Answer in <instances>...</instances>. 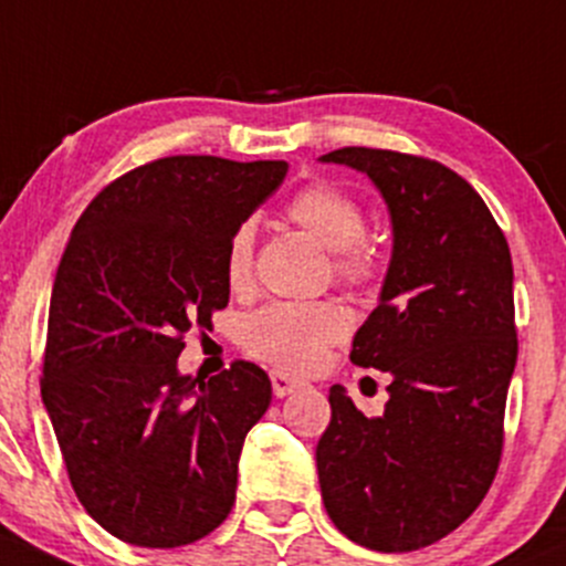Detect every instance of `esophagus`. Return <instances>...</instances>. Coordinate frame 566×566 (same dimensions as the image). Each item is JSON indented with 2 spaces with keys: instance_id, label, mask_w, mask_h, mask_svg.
<instances>
[{
  "instance_id": "esophagus-1",
  "label": "esophagus",
  "mask_w": 566,
  "mask_h": 566,
  "mask_svg": "<svg viewBox=\"0 0 566 566\" xmlns=\"http://www.w3.org/2000/svg\"><path fill=\"white\" fill-rule=\"evenodd\" d=\"M271 385H273V396L276 398H284V396H290V392L306 388V382H303V379L290 377V374H284V371H271Z\"/></svg>"
}]
</instances>
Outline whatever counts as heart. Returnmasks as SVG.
<instances>
[{"label":"heart","instance_id":"b5f03b06","mask_svg":"<svg viewBox=\"0 0 566 566\" xmlns=\"http://www.w3.org/2000/svg\"><path fill=\"white\" fill-rule=\"evenodd\" d=\"M290 222L306 230L314 241L333 252V271L347 284H366L377 273V258L363 241L366 213L360 203L331 184L314 181L298 189L284 208ZM254 224H238L224 247V279L233 290L252 282ZM349 319L342 306L331 301L271 303L243 323V347L254 358L287 371H312L325 353L342 342Z\"/></svg>","mask_w":566,"mask_h":566}]
</instances>
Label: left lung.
<instances>
[{"label": "left lung", "mask_w": 566, "mask_h": 566, "mask_svg": "<svg viewBox=\"0 0 566 566\" xmlns=\"http://www.w3.org/2000/svg\"><path fill=\"white\" fill-rule=\"evenodd\" d=\"M319 163L371 178L392 224L379 303L349 353L390 374V398L366 418L331 388L323 502L353 543L418 551L461 526L496 478L518 360L513 258L472 184L433 159L349 146Z\"/></svg>", "instance_id": "obj_1"}]
</instances>
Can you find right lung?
<instances>
[{
    "label": "right lung",
    "mask_w": 566,
    "mask_h": 566,
    "mask_svg": "<svg viewBox=\"0 0 566 566\" xmlns=\"http://www.w3.org/2000/svg\"><path fill=\"white\" fill-rule=\"evenodd\" d=\"M287 163L165 157L108 184L53 279L40 392L75 496L140 548L206 537L235 502L238 458L271 379L235 360L178 371L184 333L228 306L224 247Z\"/></svg>",
    "instance_id": "obj_1"
}]
</instances>
